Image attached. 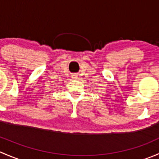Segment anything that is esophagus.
<instances>
[{"instance_id": "esophagus-1", "label": "esophagus", "mask_w": 159, "mask_h": 159, "mask_svg": "<svg viewBox=\"0 0 159 159\" xmlns=\"http://www.w3.org/2000/svg\"><path fill=\"white\" fill-rule=\"evenodd\" d=\"M71 77H72V78H73V79H75V80L78 79V75H76V74H74V75H72Z\"/></svg>"}]
</instances>
